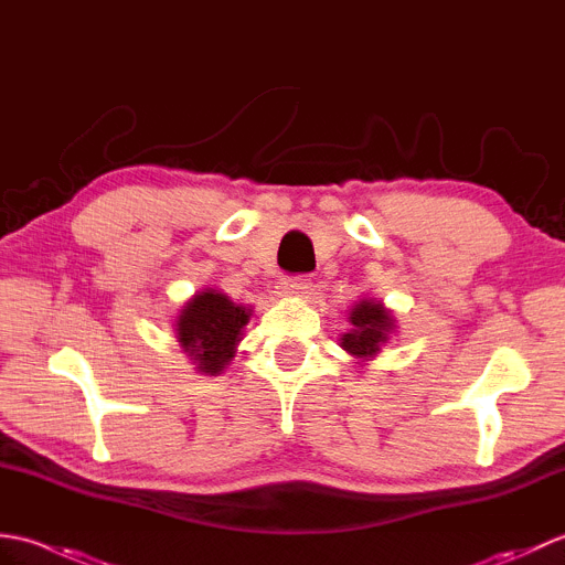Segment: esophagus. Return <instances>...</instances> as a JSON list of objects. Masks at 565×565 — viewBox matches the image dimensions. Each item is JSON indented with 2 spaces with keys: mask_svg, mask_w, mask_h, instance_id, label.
I'll use <instances>...</instances> for the list:
<instances>
[{
  "mask_svg": "<svg viewBox=\"0 0 565 565\" xmlns=\"http://www.w3.org/2000/svg\"><path fill=\"white\" fill-rule=\"evenodd\" d=\"M281 294L310 298V296H316V284L310 281L308 276H289V279L281 281Z\"/></svg>",
  "mask_w": 565,
  "mask_h": 565,
  "instance_id": "1",
  "label": "esophagus"
}]
</instances>
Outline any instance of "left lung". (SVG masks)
I'll return each instance as SVG.
<instances>
[{
    "mask_svg": "<svg viewBox=\"0 0 565 565\" xmlns=\"http://www.w3.org/2000/svg\"><path fill=\"white\" fill-rule=\"evenodd\" d=\"M350 320L354 328L342 334V347L359 359L374 356L393 330L391 313L376 301H359L352 308Z\"/></svg>",
    "mask_w": 565,
    "mask_h": 565,
    "instance_id": "8db88e82",
    "label": "left lung"
}]
</instances>
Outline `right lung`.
<instances>
[{
  "label": "right lung",
  "mask_w": 565,
  "mask_h": 565,
  "mask_svg": "<svg viewBox=\"0 0 565 565\" xmlns=\"http://www.w3.org/2000/svg\"><path fill=\"white\" fill-rule=\"evenodd\" d=\"M249 320V310L218 291H201L182 308L177 340L203 374H221L235 356V344Z\"/></svg>",
  "instance_id": "add662e5"
}]
</instances>
